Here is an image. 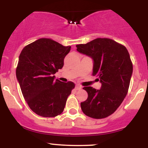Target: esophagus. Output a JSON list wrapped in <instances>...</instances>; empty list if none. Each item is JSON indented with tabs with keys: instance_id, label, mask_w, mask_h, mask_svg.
Here are the masks:
<instances>
[{
	"instance_id": "obj_1",
	"label": "esophagus",
	"mask_w": 148,
	"mask_h": 148,
	"mask_svg": "<svg viewBox=\"0 0 148 148\" xmlns=\"http://www.w3.org/2000/svg\"><path fill=\"white\" fill-rule=\"evenodd\" d=\"M81 86H79V85H76L75 86V90H81Z\"/></svg>"
}]
</instances>
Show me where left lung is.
Masks as SVG:
<instances>
[{
  "mask_svg": "<svg viewBox=\"0 0 148 148\" xmlns=\"http://www.w3.org/2000/svg\"><path fill=\"white\" fill-rule=\"evenodd\" d=\"M76 47L79 53L93 59L92 75L101 84L100 90L83 88L88 97L81 103V109L90 118H106L116 111L128 92L133 72L130 53L125 46L109 38H97Z\"/></svg>",
  "mask_w": 148,
  "mask_h": 148,
  "instance_id": "1",
  "label": "left lung"
}]
</instances>
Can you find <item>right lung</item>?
Segmentation results:
<instances>
[{
  "label": "right lung",
  "mask_w": 148,
  "mask_h": 148,
  "mask_svg": "<svg viewBox=\"0 0 148 148\" xmlns=\"http://www.w3.org/2000/svg\"><path fill=\"white\" fill-rule=\"evenodd\" d=\"M70 49L51 39L40 38L20 53L16 78L27 103L38 115L52 118L61 114L75 87L72 81L63 83L53 76L62 68Z\"/></svg>",
  "instance_id": "right-lung-1"
}]
</instances>
